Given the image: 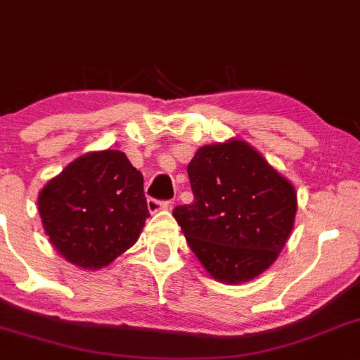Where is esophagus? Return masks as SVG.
Masks as SVG:
<instances>
[{"mask_svg": "<svg viewBox=\"0 0 360 360\" xmlns=\"http://www.w3.org/2000/svg\"><path fill=\"white\" fill-rule=\"evenodd\" d=\"M173 202L172 201H155V199H149L147 201V207H149V213H158L162 210H172Z\"/></svg>", "mask_w": 360, "mask_h": 360, "instance_id": "34e87169", "label": "esophagus"}]
</instances>
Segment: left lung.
<instances>
[{
  "label": "left lung",
  "mask_w": 360,
  "mask_h": 360,
  "mask_svg": "<svg viewBox=\"0 0 360 360\" xmlns=\"http://www.w3.org/2000/svg\"><path fill=\"white\" fill-rule=\"evenodd\" d=\"M187 173L194 201L173 217L191 250L218 283L257 279L295 227V185L240 139L202 146Z\"/></svg>",
  "instance_id": "8db88e82"
}]
</instances>
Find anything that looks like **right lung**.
Wrapping results in <instances>:
<instances>
[{
    "label": "right lung",
    "mask_w": 360,
    "mask_h": 360,
    "mask_svg": "<svg viewBox=\"0 0 360 360\" xmlns=\"http://www.w3.org/2000/svg\"><path fill=\"white\" fill-rule=\"evenodd\" d=\"M38 210L51 246L86 270L103 269L129 250L150 217L142 173L116 149L69 162L41 188Z\"/></svg>",
    "instance_id": "add662e5"
}]
</instances>
